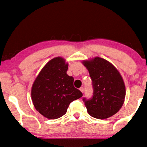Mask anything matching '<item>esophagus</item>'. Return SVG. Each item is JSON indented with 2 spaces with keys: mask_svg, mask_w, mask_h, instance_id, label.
Segmentation results:
<instances>
[{
  "mask_svg": "<svg viewBox=\"0 0 147 147\" xmlns=\"http://www.w3.org/2000/svg\"><path fill=\"white\" fill-rule=\"evenodd\" d=\"M80 91H81V92L83 93H84V88H82V87H81V88H80Z\"/></svg>",
  "mask_w": 147,
  "mask_h": 147,
  "instance_id": "obj_1",
  "label": "esophagus"
}]
</instances>
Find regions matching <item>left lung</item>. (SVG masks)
<instances>
[{"instance_id":"8db88e82","label":"left lung","mask_w":147,"mask_h":147,"mask_svg":"<svg viewBox=\"0 0 147 147\" xmlns=\"http://www.w3.org/2000/svg\"><path fill=\"white\" fill-rule=\"evenodd\" d=\"M82 63L89 71L93 86L92 98H83L88 114L100 120L115 115L122 107L126 93L119 71L108 61L99 57L83 60Z\"/></svg>"}]
</instances>
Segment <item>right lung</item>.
<instances>
[{"mask_svg":"<svg viewBox=\"0 0 147 147\" xmlns=\"http://www.w3.org/2000/svg\"><path fill=\"white\" fill-rule=\"evenodd\" d=\"M68 64L61 57L47 63L34 80L31 89L33 105L44 117L50 120L66 114L71 102L82 93L74 86V78L66 74Z\"/></svg>","mask_w":147,"mask_h":147,"instance_id":"obj_1","label":"right lung"}]
</instances>
